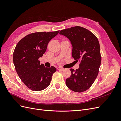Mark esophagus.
Segmentation results:
<instances>
[{"instance_id":"obj_1","label":"esophagus","mask_w":121,"mask_h":121,"mask_svg":"<svg viewBox=\"0 0 121 121\" xmlns=\"http://www.w3.org/2000/svg\"><path fill=\"white\" fill-rule=\"evenodd\" d=\"M57 69H58V71H63L64 69L63 68H61V67H58L57 68Z\"/></svg>"}]
</instances>
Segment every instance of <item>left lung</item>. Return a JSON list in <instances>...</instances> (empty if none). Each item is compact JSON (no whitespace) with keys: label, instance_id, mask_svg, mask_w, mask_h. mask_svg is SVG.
Returning a JSON list of instances; mask_svg holds the SVG:
<instances>
[{"label":"left lung","instance_id":"obj_1","mask_svg":"<svg viewBox=\"0 0 121 121\" xmlns=\"http://www.w3.org/2000/svg\"><path fill=\"white\" fill-rule=\"evenodd\" d=\"M60 34L70 40L73 46L72 56L76 61L80 62L78 69L76 71L70 69L72 74L67 79L65 84L75 92L85 91L96 79L101 64L98 40L89 30L80 26L62 30Z\"/></svg>","mask_w":121,"mask_h":121}]
</instances>
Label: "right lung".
Here are the masks:
<instances>
[{"label":"right lung","mask_w":121,"mask_h":121,"mask_svg":"<svg viewBox=\"0 0 121 121\" xmlns=\"http://www.w3.org/2000/svg\"><path fill=\"white\" fill-rule=\"evenodd\" d=\"M60 31L35 32L26 36L17 43L13 53L16 72L25 85L31 90H43L50 84L56 68L45 67L39 58L46 52L49 42Z\"/></svg>","instance_id":"obj_1"}]
</instances>
